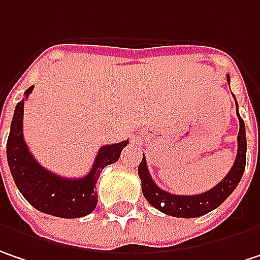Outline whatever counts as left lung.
Masks as SVG:
<instances>
[{
	"label": "left lung",
	"instance_id": "obj_1",
	"mask_svg": "<svg viewBox=\"0 0 260 260\" xmlns=\"http://www.w3.org/2000/svg\"><path fill=\"white\" fill-rule=\"evenodd\" d=\"M226 81L230 84V75L226 76ZM237 106V101H236ZM238 122H240V131H238V150H237V157L231 171L228 175L222 179L219 184H216L213 188H210L206 192L196 194V196H176L171 194L168 191L161 190L156 185V182L151 179L150 172L147 169V161L143 156V160L138 166V175L141 178V187L145 200L159 209L160 212L175 216V218H197L209 213L210 210L221 206L222 203L231 196V192L236 190L238 182L241 181V176L246 168V128H244V120L238 115V109L236 107Z\"/></svg>",
	"mask_w": 260,
	"mask_h": 260
}]
</instances>
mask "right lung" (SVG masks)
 Listing matches in <instances>:
<instances>
[{"instance_id":"obj_1","label":"right lung","mask_w":260,"mask_h":260,"mask_svg":"<svg viewBox=\"0 0 260 260\" xmlns=\"http://www.w3.org/2000/svg\"><path fill=\"white\" fill-rule=\"evenodd\" d=\"M34 86L24 91V100ZM24 100L19 101L7 140V160L11 176L24 199L39 212L58 218H82L89 215L97 206L95 184L101 171L119 160L126 141L103 145L88 175L78 179L63 178L47 171L30 154L23 140Z\"/></svg>"}]
</instances>
